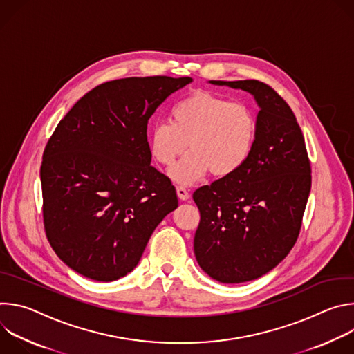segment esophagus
Masks as SVG:
<instances>
[{
    "mask_svg": "<svg viewBox=\"0 0 354 354\" xmlns=\"http://www.w3.org/2000/svg\"><path fill=\"white\" fill-rule=\"evenodd\" d=\"M176 193H178L179 200H182V201H186V200L190 197L189 192H187L183 186H178V187H176Z\"/></svg>",
    "mask_w": 354,
    "mask_h": 354,
    "instance_id": "1",
    "label": "esophagus"
}]
</instances>
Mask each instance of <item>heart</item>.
I'll list each match as a JSON object with an SVG mask.
<instances>
[{"label": "heart", "instance_id": "1", "mask_svg": "<svg viewBox=\"0 0 354 354\" xmlns=\"http://www.w3.org/2000/svg\"><path fill=\"white\" fill-rule=\"evenodd\" d=\"M258 116L245 104L197 91L174 105L171 123H158L149 131V153L171 171L180 185H193L210 171L216 178L235 175L252 156L258 137Z\"/></svg>", "mask_w": 354, "mask_h": 354}]
</instances>
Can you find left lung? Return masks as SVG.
Listing matches in <instances>:
<instances>
[{"mask_svg":"<svg viewBox=\"0 0 354 354\" xmlns=\"http://www.w3.org/2000/svg\"><path fill=\"white\" fill-rule=\"evenodd\" d=\"M242 89L259 106L258 137L235 175L193 193L198 266L212 279L245 283L274 269L294 246L311 190L306 141L286 100L257 80L210 81Z\"/></svg>","mask_w":354,"mask_h":354,"instance_id":"8db88e82","label":"left lung"}]
</instances>
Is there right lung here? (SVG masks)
<instances>
[{"mask_svg":"<svg viewBox=\"0 0 354 354\" xmlns=\"http://www.w3.org/2000/svg\"><path fill=\"white\" fill-rule=\"evenodd\" d=\"M190 77H131L85 93L48 138L40 167L43 221L74 272L113 281L130 273L178 207L168 176L151 167L147 124Z\"/></svg>","mask_w":354,"mask_h":354,"instance_id":"1","label":"right lung"}]
</instances>
